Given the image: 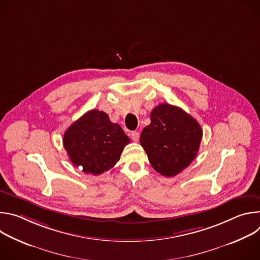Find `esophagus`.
Here are the masks:
<instances>
[{"label":"esophagus","mask_w":260,"mask_h":260,"mask_svg":"<svg viewBox=\"0 0 260 260\" xmlns=\"http://www.w3.org/2000/svg\"><path fill=\"white\" fill-rule=\"evenodd\" d=\"M131 137H132L133 141L138 142V141H139V138H140V134H139V132H132Z\"/></svg>","instance_id":"34e87169"}]
</instances>
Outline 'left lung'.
I'll return each mask as SVG.
<instances>
[{
  "mask_svg": "<svg viewBox=\"0 0 260 260\" xmlns=\"http://www.w3.org/2000/svg\"><path fill=\"white\" fill-rule=\"evenodd\" d=\"M150 119L141 134V146L157 173L174 177L196 158L203 129L184 110L170 104L156 106Z\"/></svg>",
  "mask_w": 260,
  "mask_h": 260,
  "instance_id": "1",
  "label": "left lung"
}]
</instances>
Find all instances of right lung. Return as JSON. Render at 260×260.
Segmentation results:
<instances>
[{
    "label": "right lung",
    "mask_w": 260,
    "mask_h": 260,
    "mask_svg": "<svg viewBox=\"0 0 260 260\" xmlns=\"http://www.w3.org/2000/svg\"><path fill=\"white\" fill-rule=\"evenodd\" d=\"M129 142L120 125L111 122L105 112L96 109L71 124L62 139L72 164L94 176L113 168Z\"/></svg>",
    "instance_id": "1"
}]
</instances>
